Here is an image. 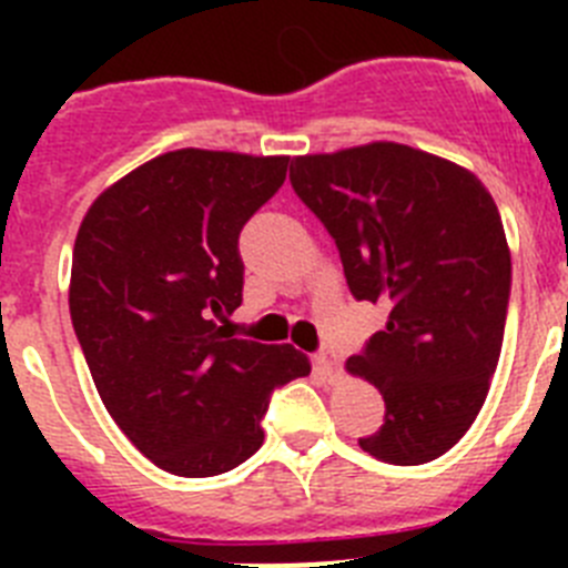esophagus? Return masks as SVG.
<instances>
[{"mask_svg": "<svg viewBox=\"0 0 568 568\" xmlns=\"http://www.w3.org/2000/svg\"><path fill=\"white\" fill-rule=\"evenodd\" d=\"M315 366H318V373L324 375V378H335V375H338V355H335V349L324 346V349L315 355Z\"/></svg>", "mask_w": 568, "mask_h": 568, "instance_id": "esophagus-1", "label": "esophagus"}]
</instances>
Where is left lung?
Instances as JSON below:
<instances>
[{"mask_svg":"<svg viewBox=\"0 0 568 568\" xmlns=\"http://www.w3.org/2000/svg\"><path fill=\"white\" fill-rule=\"evenodd\" d=\"M290 182L335 239L349 293L389 304L386 327L346 361L386 404L361 449L398 466L440 458L478 418L504 344L498 204L466 168L395 142L298 155Z\"/></svg>","mask_w":568,"mask_h":568,"instance_id":"8db88e82","label":"left lung"}]
</instances>
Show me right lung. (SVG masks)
<instances>
[{"label":"right lung","instance_id":"obj_1","mask_svg":"<svg viewBox=\"0 0 568 568\" xmlns=\"http://www.w3.org/2000/svg\"><path fill=\"white\" fill-rule=\"evenodd\" d=\"M290 155L184 148L110 184L84 213L70 318L102 404L159 469L210 478L264 444L275 386L310 375L290 344L230 338L239 233L287 179Z\"/></svg>","mask_w":568,"mask_h":568}]
</instances>
